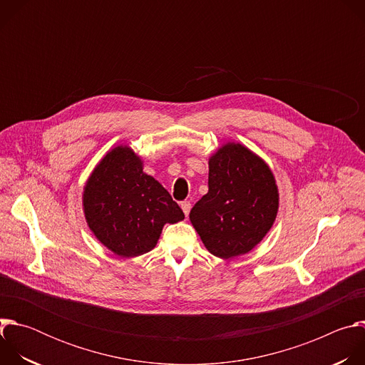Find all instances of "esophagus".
<instances>
[{
	"label": "esophagus",
	"mask_w": 365,
	"mask_h": 365,
	"mask_svg": "<svg viewBox=\"0 0 365 365\" xmlns=\"http://www.w3.org/2000/svg\"><path fill=\"white\" fill-rule=\"evenodd\" d=\"M180 206H182V211H183V214H185V217L187 218V215H189V212H190V207H192L190 202H182Z\"/></svg>",
	"instance_id": "obj_1"
}]
</instances>
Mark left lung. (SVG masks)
<instances>
[{
  "mask_svg": "<svg viewBox=\"0 0 365 365\" xmlns=\"http://www.w3.org/2000/svg\"><path fill=\"white\" fill-rule=\"evenodd\" d=\"M207 193L189 220L205 248L230 259L250 252L272 230L279 187L270 166L241 143L228 141L210 158Z\"/></svg>",
  "mask_w": 365,
  "mask_h": 365,
  "instance_id": "obj_1",
  "label": "left lung"
}]
</instances>
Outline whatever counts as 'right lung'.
<instances>
[{"label": "right lung", "instance_id": "right-lung-1", "mask_svg": "<svg viewBox=\"0 0 365 365\" xmlns=\"http://www.w3.org/2000/svg\"><path fill=\"white\" fill-rule=\"evenodd\" d=\"M86 224L115 255L133 258L151 251L166 224L185 220L179 205L130 145L120 144L98 162L82 193Z\"/></svg>", "mask_w": 365, "mask_h": 365}]
</instances>
